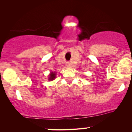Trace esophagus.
I'll return each mask as SVG.
<instances>
[{"label":"esophagus","instance_id":"esophagus-1","mask_svg":"<svg viewBox=\"0 0 132 132\" xmlns=\"http://www.w3.org/2000/svg\"><path fill=\"white\" fill-rule=\"evenodd\" d=\"M66 66H67L68 67L70 68L71 67V63H70V62H67V63H66Z\"/></svg>","mask_w":132,"mask_h":132}]
</instances>
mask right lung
Masks as SVG:
<instances>
[{
	"label": "right lung",
	"instance_id": "right-lung-1",
	"mask_svg": "<svg viewBox=\"0 0 132 132\" xmlns=\"http://www.w3.org/2000/svg\"><path fill=\"white\" fill-rule=\"evenodd\" d=\"M55 72H51L50 74V78H49V80H50V81H52V80H53L54 78H55Z\"/></svg>",
	"mask_w": 132,
	"mask_h": 132
}]
</instances>
